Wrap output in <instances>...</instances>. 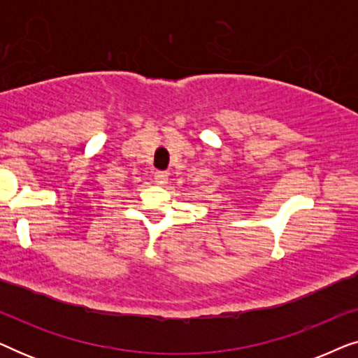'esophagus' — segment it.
Segmentation results:
<instances>
[{"mask_svg":"<svg viewBox=\"0 0 358 358\" xmlns=\"http://www.w3.org/2000/svg\"><path fill=\"white\" fill-rule=\"evenodd\" d=\"M168 178H169V173H166V171H158V173L155 174V182L158 185H164L168 182Z\"/></svg>","mask_w":358,"mask_h":358,"instance_id":"obj_1","label":"esophagus"}]
</instances>
